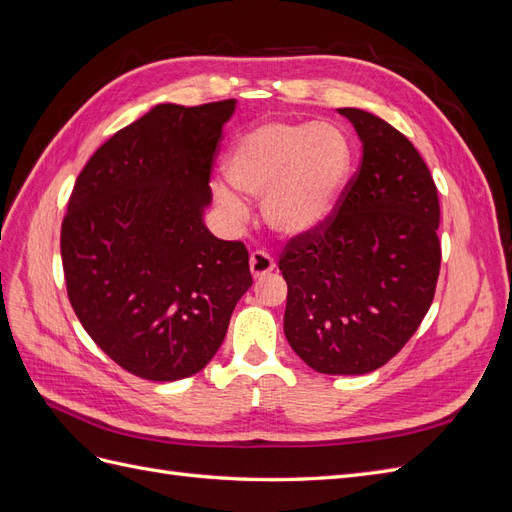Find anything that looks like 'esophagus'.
<instances>
[{
  "mask_svg": "<svg viewBox=\"0 0 512 512\" xmlns=\"http://www.w3.org/2000/svg\"><path fill=\"white\" fill-rule=\"evenodd\" d=\"M275 269V260L265 250H254L250 254V271L254 277H265Z\"/></svg>",
  "mask_w": 512,
  "mask_h": 512,
  "instance_id": "obj_1",
  "label": "esophagus"
}]
</instances>
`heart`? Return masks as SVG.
Masks as SVG:
<instances>
[{"label":"heart","mask_w":512,"mask_h":512,"mask_svg":"<svg viewBox=\"0 0 512 512\" xmlns=\"http://www.w3.org/2000/svg\"><path fill=\"white\" fill-rule=\"evenodd\" d=\"M346 134L329 121H275L247 134L226 164L228 181L247 196H265V218L282 235H303L329 218L350 173ZM237 218L245 205L220 190Z\"/></svg>","instance_id":"heart-1"}]
</instances>
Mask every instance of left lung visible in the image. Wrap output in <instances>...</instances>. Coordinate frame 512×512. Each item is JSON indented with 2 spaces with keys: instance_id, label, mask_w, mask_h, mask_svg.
Returning a JSON list of instances; mask_svg holds the SVG:
<instances>
[{
  "instance_id": "left-lung-1",
  "label": "left lung",
  "mask_w": 512,
  "mask_h": 512,
  "mask_svg": "<svg viewBox=\"0 0 512 512\" xmlns=\"http://www.w3.org/2000/svg\"><path fill=\"white\" fill-rule=\"evenodd\" d=\"M363 143L356 173L318 228L280 254L284 333L320 374H369L408 344L440 275V200L421 153L391 123L339 108Z\"/></svg>"
}]
</instances>
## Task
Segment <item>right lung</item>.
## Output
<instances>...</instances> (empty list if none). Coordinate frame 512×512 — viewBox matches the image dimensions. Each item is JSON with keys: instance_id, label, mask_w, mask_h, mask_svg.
I'll use <instances>...</instances> for the list:
<instances>
[{"instance_id": "right-lung-1", "label": "right lung", "mask_w": 512, "mask_h": 512, "mask_svg": "<svg viewBox=\"0 0 512 512\" xmlns=\"http://www.w3.org/2000/svg\"><path fill=\"white\" fill-rule=\"evenodd\" d=\"M235 100L158 104L89 158L61 222L76 318L130 374L194 376L224 342L252 286L241 241L203 224L222 126Z\"/></svg>"}]
</instances>
